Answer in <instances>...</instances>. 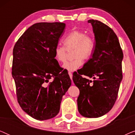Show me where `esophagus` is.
Listing matches in <instances>:
<instances>
[{"label": "esophagus", "mask_w": 135, "mask_h": 135, "mask_svg": "<svg viewBox=\"0 0 135 135\" xmlns=\"http://www.w3.org/2000/svg\"><path fill=\"white\" fill-rule=\"evenodd\" d=\"M68 74H69V76H70V78H71L72 82H73V74H72L71 72H69V73H68Z\"/></svg>", "instance_id": "1"}]
</instances>
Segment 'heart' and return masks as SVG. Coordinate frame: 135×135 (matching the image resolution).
Wrapping results in <instances>:
<instances>
[{
    "mask_svg": "<svg viewBox=\"0 0 135 135\" xmlns=\"http://www.w3.org/2000/svg\"><path fill=\"white\" fill-rule=\"evenodd\" d=\"M65 47L58 45L54 49L55 59L59 62L64 63L68 57V50L73 51L74 60L63 65L69 71H75L84 64V60L91 58L95 50V42L93 36L86 35L82 31L75 30L70 32L63 40Z\"/></svg>",
    "mask_w": 135,
    "mask_h": 135,
    "instance_id": "heart-1",
    "label": "heart"
}]
</instances>
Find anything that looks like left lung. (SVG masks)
Instances as JSON below:
<instances>
[{
  "label": "left lung",
  "instance_id": "left-lung-1",
  "mask_svg": "<svg viewBox=\"0 0 135 135\" xmlns=\"http://www.w3.org/2000/svg\"><path fill=\"white\" fill-rule=\"evenodd\" d=\"M95 37V50L80 73L73 74V79L80 90L77 98L79 113L84 117L97 118L112 108L122 80L123 52L117 36L102 22L90 20ZM82 75L93 77L91 81Z\"/></svg>",
  "mask_w": 135,
  "mask_h": 135
}]
</instances>
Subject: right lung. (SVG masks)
Returning a JSON list of instances; mask_svg holds the SVG:
<instances>
[{"mask_svg": "<svg viewBox=\"0 0 135 135\" xmlns=\"http://www.w3.org/2000/svg\"><path fill=\"white\" fill-rule=\"evenodd\" d=\"M65 26L59 22L34 24L20 37L13 50L12 73L18 102L24 111L38 120L59 113L62 96L71 85L68 73L61 71L54 56Z\"/></svg>", "mask_w": 135, "mask_h": 135, "instance_id": "add662e5", "label": "right lung"}]
</instances>
